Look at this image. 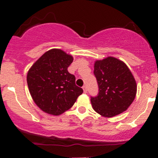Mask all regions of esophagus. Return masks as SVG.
Returning <instances> with one entry per match:
<instances>
[{"label": "esophagus", "instance_id": "34e87169", "mask_svg": "<svg viewBox=\"0 0 158 158\" xmlns=\"http://www.w3.org/2000/svg\"><path fill=\"white\" fill-rule=\"evenodd\" d=\"M82 89H83V91H84V93H86V92H87V88H86V86H85V85H84V86L82 87Z\"/></svg>", "mask_w": 158, "mask_h": 158}]
</instances>
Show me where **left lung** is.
Instances as JSON below:
<instances>
[{
  "label": "left lung",
  "instance_id": "left-lung-1",
  "mask_svg": "<svg viewBox=\"0 0 158 158\" xmlns=\"http://www.w3.org/2000/svg\"><path fill=\"white\" fill-rule=\"evenodd\" d=\"M94 74L99 92L91 98L93 109L106 118L126 111L137 93L136 81L128 66L118 59L108 56L95 62Z\"/></svg>",
  "mask_w": 158,
  "mask_h": 158
}]
</instances>
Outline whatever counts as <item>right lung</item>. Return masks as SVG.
Returning a JSON list of instances; mask_svg holds the SVG:
<instances>
[{"label": "right lung", "mask_w": 158, "mask_h": 158, "mask_svg": "<svg viewBox=\"0 0 158 158\" xmlns=\"http://www.w3.org/2000/svg\"><path fill=\"white\" fill-rule=\"evenodd\" d=\"M73 57L60 49L43 54L28 70L30 95L43 111L60 115L69 110L83 92L76 85V78L68 72Z\"/></svg>", "instance_id": "add662e5"}]
</instances>
